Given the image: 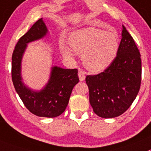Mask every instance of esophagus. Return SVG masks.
Returning a JSON list of instances; mask_svg holds the SVG:
<instances>
[{
	"instance_id": "34e87169",
	"label": "esophagus",
	"mask_w": 151,
	"mask_h": 151,
	"mask_svg": "<svg viewBox=\"0 0 151 151\" xmlns=\"http://www.w3.org/2000/svg\"><path fill=\"white\" fill-rule=\"evenodd\" d=\"M85 74L86 73L84 72V71H83V70H81V71L78 73V77H79V79H80V81H83L84 80H85L86 78Z\"/></svg>"
}]
</instances>
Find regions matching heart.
<instances>
[{
    "label": "heart",
    "mask_w": 151,
    "mask_h": 151,
    "mask_svg": "<svg viewBox=\"0 0 151 151\" xmlns=\"http://www.w3.org/2000/svg\"><path fill=\"white\" fill-rule=\"evenodd\" d=\"M69 43L76 52L83 54L84 66L92 72H100L107 68L116 58L119 47L117 32H104L96 28L74 31L70 34ZM73 50L67 45L61 46L62 55L68 59H74Z\"/></svg>",
    "instance_id": "obj_1"
}]
</instances>
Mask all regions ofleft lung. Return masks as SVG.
Wrapping results in <instances>:
<instances>
[{"instance_id": "8db88e82", "label": "left lung", "mask_w": 151, "mask_h": 151, "mask_svg": "<svg viewBox=\"0 0 151 151\" xmlns=\"http://www.w3.org/2000/svg\"><path fill=\"white\" fill-rule=\"evenodd\" d=\"M142 80L141 54L132 37L123 25L119 51L103 72L87 75L89 103L96 114L116 117L129 108L136 98Z\"/></svg>"}]
</instances>
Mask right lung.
Wrapping results in <instances>:
<instances>
[{
	"instance_id": "1",
	"label": "right lung",
	"mask_w": 151,
	"mask_h": 151,
	"mask_svg": "<svg viewBox=\"0 0 151 151\" xmlns=\"http://www.w3.org/2000/svg\"><path fill=\"white\" fill-rule=\"evenodd\" d=\"M47 33L48 30L41 18L20 37L12 55V80L16 92L30 112L38 116L56 117L65 111L73 88L79 82L77 69L53 66L48 83L40 91L26 86L21 75L22 59L27 44L43 38Z\"/></svg>"
}]
</instances>
